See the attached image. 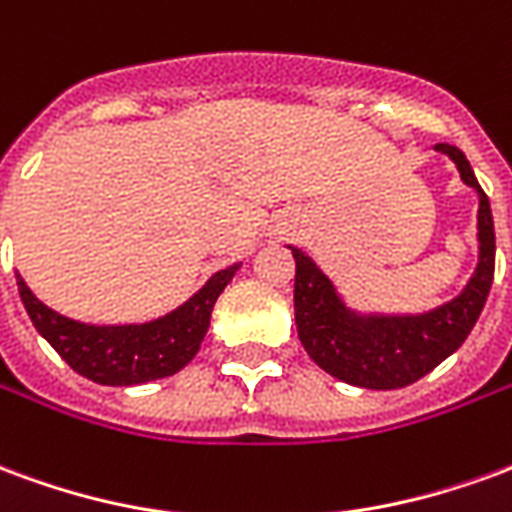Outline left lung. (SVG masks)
<instances>
[{"mask_svg": "<svg viewBox=\"0 0 512 512\" xmlns=\"http://www.w3.org/2000/svg\"><path fill=\"white\" fill-rule=\"evenodd\" d=\"M452 158L466 186L477 191V266L463 290L428 312H359L348 307L332 279L299 246L296 260V329L304 351L329 376L362 389H400L428 376L463 345L480 318L494 282L496 235L491 202L474 178L472 164L455 145H436Z\"/></svg>", "mask_w": 512, "mask_h": 512, "instance_id": "left-lung-1", "label": "left lung"}]
</instances>
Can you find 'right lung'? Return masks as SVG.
<instances>
[{
	"mask_svg": "<svg viewBox=\"0 0 512 512\" xmlns=\"http://www.w3.org/2000/svg\"><path fill=\"white\" fill-rule=\"evenodd\" d=\"M241 263L216 271L191 299L175 307L167 315H158L145 323H82L65 318L57 310L46 307L29 290L21 274H16L18 293L35 323L40 337L79 373L95 384L134 386L175 376L200 351V343L208 326L211 310Z\"/></svg>",
	"mask_w": 512,
	"mask_h": 512,
	"instance_id": "1",
	"label": "right lung"
}]
</instances>
